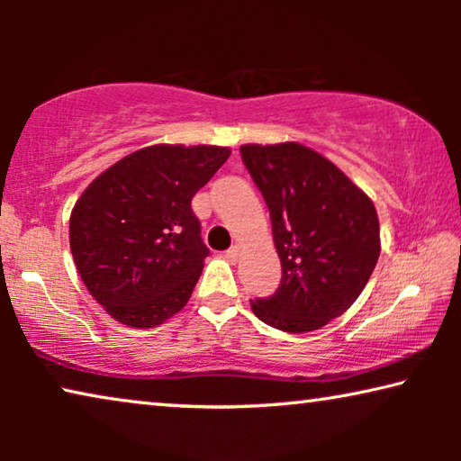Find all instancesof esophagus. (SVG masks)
<instances>
[{"label": "esophagus", "instance_id": "obj_1", "mask_svg": "<svg viewBox=\"0 0 461 461\" xmlns=\"http://www.w3.org/2000/svg\"><path fill=\"white\" fill-rule=\"evenodd\" d=\"M239 251H241V249H239V245H232V248H229V249L224 251V258H226V260L235 262L237 258H239Z\"/></svg>", "mask_w": 461, "mask_h": 461}]
</instances>
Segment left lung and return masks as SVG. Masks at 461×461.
<instances>
[{"label": "left lung", "instance_id": "left-lung-1", "mask_svg": "<svg viewBox=\"0 0 461 461\" xmlns=\"http://www.w3.org/2000/svg\"><path fill=\"white\" fill-rule=\"evenodd\" d=\"M241 159L270 212L281 283L251 300L264 323L314 331L348 311L380 258L371 199L330 159L298 142L245 144Z\"/></svg>", "mask_w": 461, "mask_h": 461}]
</instances>
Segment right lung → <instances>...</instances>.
Returning <instances> with one entry per match:
<instances>
[{"label":"right lung","instance_id":"obj_1","mask_svg":"<svg viewBox=\"0 0 461 461\" xmlns=\"http://www.w3.org/2000/svg\"><path fill=\"white\" fill-rule=\"evenodd\" d=\"M229 155L207 144L140 149L100 174L75 203V267L119 323L155 327L185 308L210 254L191 201Z\"/></svg>","mask_w":461,"mask_h":461}]
</instances>
